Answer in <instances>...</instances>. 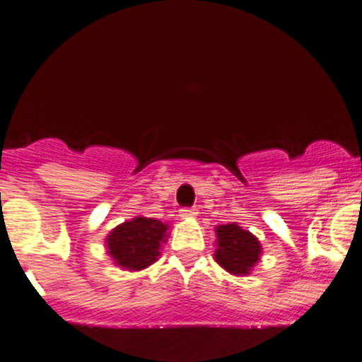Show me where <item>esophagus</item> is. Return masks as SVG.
<instances>
[{
    "mask_svg": "<svg viewBox=\"0 0 362 362\" xmlns=\"http://www.w3.org/2000/svg\"><path fill=\"white\" fill-rule=\"evenodd\" d=\"M196 209H181L179 210V216L183 217V219H190V217L196 216Z\"/></svg>",
    "mask_w": 362,
    "mask_h": 362,
    "instance_id": "obj_1",
    "label": "esophagus"
}]
</instances>
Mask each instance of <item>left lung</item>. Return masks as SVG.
Here are the masks:
<instances>
[{
	"label": "left lung",
	"mask_w": 362,
	"mask_h": 362,
	"mask_svg": "<svg viewBox=\"0 0 362 362\" xmlns=\"http://www.w3.org/2000/svg\"><path fill=\"white\" fill-rule=\"evenodd\" d=\"M216 261L235 276H245L252 270L261 255L257 238L235 223L217 226Z\"/></svg>",
	"instance_id": "1"
}]
</instances>
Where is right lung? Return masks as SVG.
Segmentation results:
<instances>
[{
  "instance_id": "right-lung-1",
  "label": "right lung",
  "mask_w": 362,
  "mask_h": 362,
  "mask_svg": "<svg viewBox=\"0 0 362 362\" xmlns=\"http://www.w3.org/2000/svg\"><path fill=\"white\" fill-rule=\"evenodd\" d=\"M168 226L153 217H136L112 230L107 239L108 254L127 270H141L159 257Z\"/></svg>"
}]
</instances>
